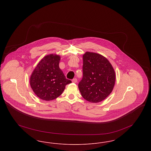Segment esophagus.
<instances>
[{"mask_svg":"<svg viewBox=\"0 0 151 151\" xmlns=\"http://www.w3.org/2000/svg\"><path fill=\"white\" fill-rule=\"evenodd\" d=\"M72 82L74 83H76L78 82V79L76 78H74V79H72Z\"/></svg>","mask_w":151,"mask_h":151,"instance_id":"esophagus-1","label":"esophagus"}]
</instances>
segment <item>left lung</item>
I'll return each instance as SVG.
<instances>
[{
    "label": "left lung",
    "instance_id": "obj_1",
    "mask_svg": "<svg viewBox=\"0 0 151 151\" xmlns=\"http://www.w3.org/2000/svg\"><path fill=\"white\" fill-rule=\"evenodd\" d=\"M83 76L79 82L83 97L97 103L105 99L115 84V71L108 59L100 54L86 52L83 56Z\"/></svg>",
    "mask_w": 151,
    "mask_h": 151
}]
</instances>
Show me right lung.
Returning a JSON list of instances; mask_svg holds the SVG:
<instances>
[{"mask_svg": "<svg viewBox=\"0 0 151 151\" xmlns=\"http://www.w3.org/2000/svg\"><path fill=\"white\" fill-rule=\"evenodd\" d=\"M60 57L48 55L39 62L30 78V84L33 92L45 101L57 99L64 91L66 85L71 83L66 79L59 68Z\"/></svg>", "mask_w": 151, "mask_h": 151, "instance_id": "right-lung-1", "label": "right lung"}]
</instances>
